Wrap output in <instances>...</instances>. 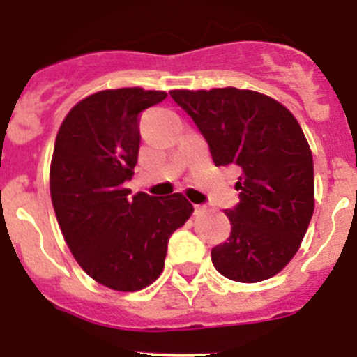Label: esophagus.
Instances as JSON below:
<instances>
[{"label":"esophagus","instance_id":"34e87169","mask_svg":"<svg viewBox=\"0 0 357 357\" xmlns=\"http://www.w3.org/2000/svg\"><path fill=\"white\" fill-rule=\"evenodd\" d=\"M206 213V206H195V214Z\"/></svg>","mask_w":357,"mask_h":357}]
</instances>
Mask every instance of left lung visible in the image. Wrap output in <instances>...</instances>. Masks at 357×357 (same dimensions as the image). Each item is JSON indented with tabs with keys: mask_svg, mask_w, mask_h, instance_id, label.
I'll list each match as a JSON object with an SVG mask.
<instances>
[{
	"mask_svg": "<svg viewBox=\"0 0 357 357\" xmlns=\"http://www.w3.org/2000/svg\"><path fill=\"white\" fill-rule=\"evenodd\" d=\"M209 144L216 165L241 171L238 204L227 209V242L211 251L237 282L274 278L298 251L314 213V162L303 130L275 99L235 86L171 91Z\"/></svg>",
	"mask_w": 357,
	"mask_h": 357,
	"instance_id": "1",
	"label": "left lung"
}]
</instances>
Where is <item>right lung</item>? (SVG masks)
<instances>
[{"label": "right lung", "mask_w": 357, "mask_h": 357, "mask_svg": "<svg viewBox=\"0 0 357 357\" xmlns=\"http://www.w3.org/2000/svg\"><path fill=\"white\" fill-rule=\"evenodd\" d=\"M167 98L141 86L101 91L66 115L50 164V195L64 241L86 274L115 291H139L164 271L169 237L193 206L181 193L130 195L139 113Z\"/></svg>", "instance_id": "add662e5"}]
</instances>
